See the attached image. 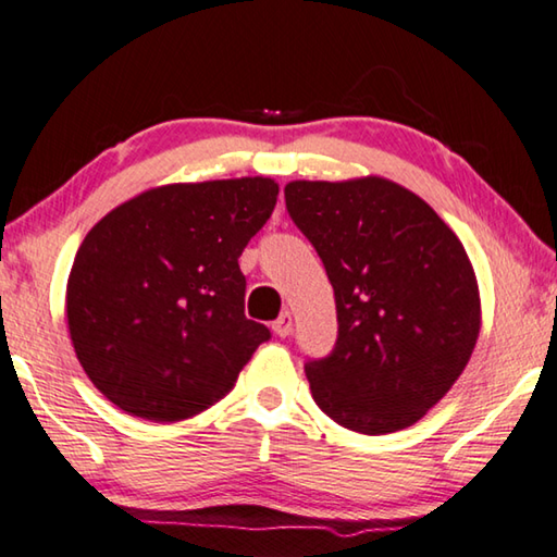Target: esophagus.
Returning <instances> with one entry per match:
<instances>
[{
	"label": "esophagus",
	"mask_w": 557,
	"mask_h": 557,
	"mask_svg": "<svg viewBox=\"0 0 557 557\" xmlns=\"http://www.w3.org/2000/svg\"><path fill=\"white\" fill-rule=\"evenodd\" d=\"M290 330H294V315L286 310V313H281L276 318V323H273V333H276L278 337H288Z\"/></svg>",
	"instance_id": "34e87169"
}]
</instances>
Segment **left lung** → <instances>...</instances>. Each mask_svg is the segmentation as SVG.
Returning a JSON list of instances; mask_svg holds the SVG:
<instances>
[{"label": "left lung", "mask_w": 557, "mask_h": 557, "mask_svg": "<svg viewBox=\"0 0 557 557\" xmlns=\"http://www.w3.org/2000/svg\"><path fill=\"white\" fill-rule=\"evenodd\" d=\"M284 193L335 288V349L306 364L315 404L364 435L418 423L480 337V286L460 237L382 175L290 181Z\"/></svg>", "instance_id": "left-lung-1"}]
</instances>
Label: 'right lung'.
I'll use <instances>...</instances> for the list:
<instances>
[{
	"label": "right lung",
	"mask_w": 557,
	"mask_h": 557,
	"mask_svg": "<svg viewBox=\"0 0 557 557\" xmlns=\"http://www.w3.org/2000/svg\"><path fill=\"white\" fill-rule=\"evenodd\" d=\"M263 175L169 183L87 232L65 288L77 362L129 416L173 423L218 404L269 330L244 315L239 257L276 208Z\"/></svg>",
	"instance_id": "obj_1"
}]
</instances>
